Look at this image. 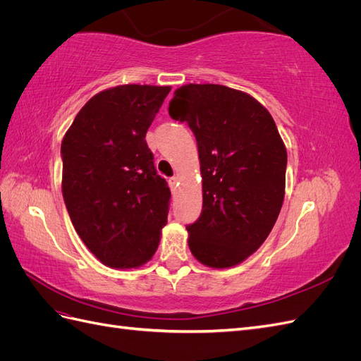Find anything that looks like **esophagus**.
I'll return each instance as SVG.
<instances>
[{"mask_svg":"<svg viewBox=\"0 0 361 361\" xmlns=\"http://www.w3.org/2000/svg\"><path fill=\"white\" fill-rule=\"evenodd\" d=\"M169 183H170V188H171L173 191H176L178 185H179V179H178L176 176H173V178H170V179H169Z\"/></svg>","mask_w":361,"mask_h":361,"instance_id":"esophagus-1","label":"esophagus"}]
</instances>
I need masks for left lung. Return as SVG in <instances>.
I'll return each mask as SVG.
<instances>
[{
	"instance_id": "8db88e82",
	"label": "left lung",
	"mask_w": 361,
	"mask_h": 361,
	"mask_svg": "<svg viewBox=\"0 0 361 361\" xmlns=\"http://www.w3.org/2000/svg\"><path fill=\"white\" fill-rule=\"evenodd\" d=\"M169 114L197 140L203 209L187 227L191 253L211 268L241 264L265 243L285 199L288 154L274 118L220 84L179 87Z\"/></svg>"
}]
</instances>
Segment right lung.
Wrapping results in <instances>:
<instances>
[{
    "mask_svg": "<svg viewBox=\"0 0 361 361\" xmlns=\"http://www.w3.org/2000/svg\"><path fill=\"white\" fill-rule=\"evenodd\" d=\"M170 85L125 84L94 94L61 141V190L82 243L104 265L129 269L155 255L170 188L146 133Z\"/></svg>",
    "mask_w": 361,
    "mask_h": 361,
    "instance_id": "obj_1",
    "label": "right lung"
}]
</instances>
